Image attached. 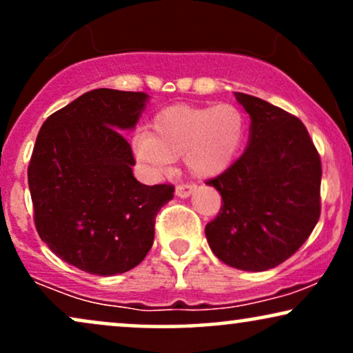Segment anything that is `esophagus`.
Segmentation results:
<instances>
[{
	"instance_id": "1",
	"label": "esophagus",
	"mask_w": 353,
	"mask_h": 353,
	"mask_svg": "<svg viewBox=\"0 0 353 353\" xmlns=\"http://www.w3.org/2000/svg\"><path fill=\"white\" fill-rule=\"evenodd\" d=\"M194 190H195V185L179 184L176 187V195H177V197H181V199H187V197H190L192 192H194Z\"/></svg>"
}]
</instances>
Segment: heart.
Instances as JSON below:
<instances>
[{
    "mask_svg": "<svg viewBox=\"0 0 353 353\" xmlns=\"http://www.w3.org/2000/svg\"><path fill=\"white\" fill-rule=\"evenodd\" d=\"M244 119L238 107L172 105L154 115L150 135L133 138L137 161L153 176L169 171L174 159L197 177H213L233 163L243 143Z\"/></svg>",
    "mask_w": 353,
    "mask_h": 353,
    "instance_id": "obj_1",
    "label": "heart"
}]
</instances>
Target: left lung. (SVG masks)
I'll list each match as a JSON object with an SVG mask.
<instances>
[{
	"instance_id": "8db88e82",
	"label": "left lung",
	"mask_w": 353,
	"mask_h": 353,
	"mask_svg": "<svg viewBox=\"0 0 353 353\" xmlns=\"http://www.w3.org/2000/svg\"><path fill=\"white\" fill-rule=\"evenodd\" d=\"M234 96L251 117L248 148L207 182L223 202L205 234L226 265L262 272L293 256L314 230L323 171L300 119L259 97Z\"/></svg>"
}]
</instances>
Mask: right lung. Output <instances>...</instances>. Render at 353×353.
<instances>
[{
	"mask_svg": "<svg viewBox=\"0 0 353 353\" xmlns=\"http://www.w3.org/2000/svg\"><path fill=\"white\" fill-rule=\"evenodd\" d=\"M150 96L92 89L40 128L28 179L35 228L50 251L88 274L133 269L154 241V218L174 195L133 176V130Z\"/></svg>",
	"mask_w": 353,
	"mask_h": 353,
	"instance_id": "obj_1",
	"label": "right lung"
}]
</instances>
